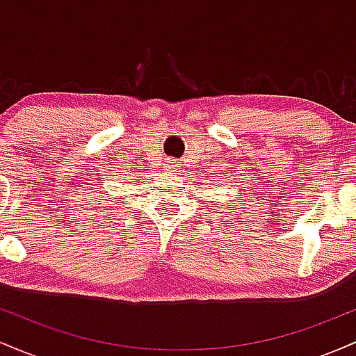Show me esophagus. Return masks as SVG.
<instances>
[{
    "label": "esophagus",
    "mask_w": 356,
    "mask_h": 356,
    "mask_svg": "<svg viewBox=\"0 0 356 356\" xmlns=\"http://www.w3.org/2000/svg\"><path fill=\"white\" fill-rule=\"evenodd\" d=\"M165 167H167V169H169V170H174V169H177L179 164H177V162H175V161H172V159H169V161L165 162Z\"/></svg>",
    "instance_id": "34e87169"
}]
</instances>
